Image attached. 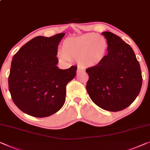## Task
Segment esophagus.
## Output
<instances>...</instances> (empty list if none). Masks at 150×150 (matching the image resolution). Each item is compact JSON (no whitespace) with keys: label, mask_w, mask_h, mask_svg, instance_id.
Segmentation results:
<instances>
[{"label":"esophagus","mask_w":150,"mask_h":150,"mask_svg":"<svg viewBox=\"0 0 150 150\" xmlns=\"http://www.w3.org/2000/svg\"><path fill=\"white\" fill-rule=\"evenodd\" d=\"M83 70V69L82 68H81V67H78V68H77V73L81 72V71H82Z\"/></svg>","instance_id":"1"}]
</instances>
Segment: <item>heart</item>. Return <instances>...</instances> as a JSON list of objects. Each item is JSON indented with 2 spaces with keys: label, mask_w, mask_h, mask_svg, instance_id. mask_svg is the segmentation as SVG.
I'll return each instance as SVG.
<instances>
[{
  "label": "heart",
  "mask_w": 150,
  "mask_h": 150,
  "mask_svg": "<svg viewBox=\"0 0 150 150\" xmlns=\"http://www.w3.org/2000/svg\"><path fill=\"white\" fill-rule=\"evenodd\" d=\"M108 43L106 38L96 33H88L77 37L69 38L62 44V50L57 56L62 62L78 59L79 65L91 67L100 64L108 52Z\"/></svg>",
  "instance_id": "1"
}]
</instances>
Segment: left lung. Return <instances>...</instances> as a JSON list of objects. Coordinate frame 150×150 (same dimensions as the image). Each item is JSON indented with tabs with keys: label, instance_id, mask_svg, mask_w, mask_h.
I'll use <instances>...</instances> for the list:
<instances>
[{
	"label": "left lung",
	"instance_id": "8db88e82",
	"mask_svg": "<svg viewBox=\"0 0 150 150\" xmlns=\"http://www.w3.org/2000/svg\"><path fill=\"white\" fill-rule=\"evenodd\" d=\"M108 54L100 64L87 69L86 89L91 100L104 110L117 112L133 103L140 92L142 76L132 48L119 36L102 32Z\"/></svg>",
	"mask_w": 150,
	"mask_h": 150
}]
</instances>
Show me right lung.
Masks as SVG:
<instances>
[{
	"label": "right lung",
	"mask_w": 150,
	"mask_h": 150,
	"mask_svg": "<svg viewBox=\"0 0 150 150\" xmlns=\"http://www.w3.org/2000/svg\"><path fill=\"white\" fill-rule=\"evenodd\" d=\"M64 35L35 37L13 58L8 89L13 102L25 114L49 117L64 104L67 84L75 77L77 68L60 69L57 66L58 46Z\"/></svg>",
	"instance_id": "add662e5"
}]
</instances>
